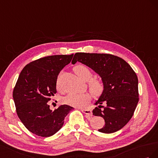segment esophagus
Wrapping results in <instances>:
<instances>
[{"label":"esophagus","instance_id":"esophagus-1","mask_svg":"<svg viewBox=\"0 0 158 158\" xmlns=\"http://www.w3.org/2000/svg\"><path fill=\"white\" fill-rule=\"evenodd\" d=\"M81 110L83 112V113L85 114H87L88 116H92V112H91V110L82 109H81Z\"/></svg>","mask_w":158,"mask_h":158}]
</instances>
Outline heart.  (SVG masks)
<instances>
[{"instance_id": "heart-1", "label": "heart", "mask_w": 158, "mask_h": 158, "mask_svg": "<svg viewBox=\"0 0 158 158\" xmlns=\"http://www.w3.org/2000/svg\"><path fill=\"white\" fill-rule=\"evenodd\" d=\"M74 71L79 77L84 81H89V87L91 94L94 97H100L105 91V83L103 81L98 78H92L93 74L91 71L86 66L83 65H77L74 67ZM57 87L60 88V78L59 77L57 81ZM91 101V97L87 93H71L62 98V101L66 105L72 106L81 107Z\"/></svg>"}]
</instances>
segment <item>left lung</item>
<instances>
[{"label":"left lung","instance_id":"left-lung-1","mask_svg":"<svg viewBox=\"0 0 158 158\" xmlns=\"http://www.w3.org/2000/svg\"><path fill=\"white\" fill-rule=\"evenodd\" d=\"M88 66L101 77L105 91L94 105L93 114L105 124L99 132L110 134L123 128L132 117L139 101L138 80L132 68L122 58L111 54L76 53L71 63ZM103 102L106 107L101 105Z\"/></svg>","mask_w":158,"mask_h":158}]
</instances>
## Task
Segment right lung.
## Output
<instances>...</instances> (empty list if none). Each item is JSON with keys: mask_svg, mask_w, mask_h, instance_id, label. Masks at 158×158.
Wrapping results in <instances>:
<instances>
[{"mask_svg": "<svg viewBox=\"0 0 158 158\" xmlns=\"http://www.w3.org/2000/svg\"><path fill=\"white\" fill-rule=\"evenodd\" d=\"M73 56L56 55L31 61L17 80L12 94L16 113L25 127L39 136L49 137L59 131L73 109L64 105L52 110L48 102L57 92L58 75Z\"/></svg>", "mask_w": 158, "mask_h": 158, "instance_id": "1", "label": "right lung"}]
</instances>
